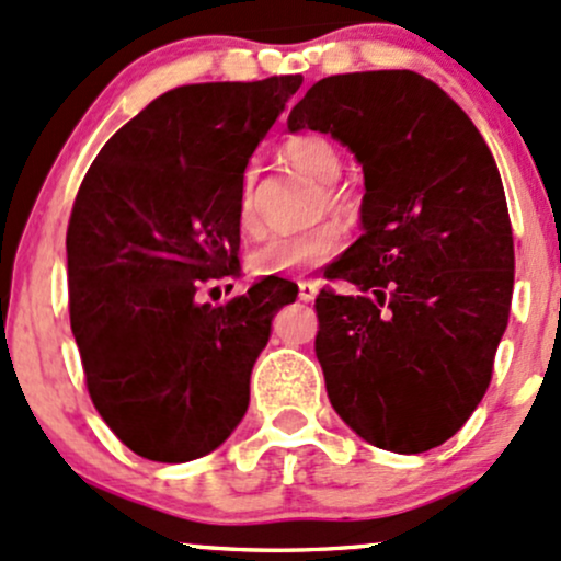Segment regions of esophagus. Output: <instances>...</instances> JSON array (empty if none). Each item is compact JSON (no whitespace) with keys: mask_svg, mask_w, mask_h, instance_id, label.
<instances>
[{"mask_svg":"<svg viewBox=\"0 0 561 561\" xmlns=\"http://www.w3.org/2000/svg\"><path fill=\"white\" fill-rule=\"evenodd\" d=\"M318 283L312 280H299V299L301 301H314V297H318Z\"/></svg>","mask_w":561,"mask_h":561,"instance_id":"34e87169","label":"esophagus"}]
</instances>
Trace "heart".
I'll use <instances>...</instances> for the list:
<instances>
[{"instance_id":"heart-1","label":"heart","mask_w":561,"mask_h":561,"mask_svg":"<svg viewBox=\"0 0 561 561\" xmlns=\"http://www.w3.org/2000/svg\"><path fill=\"white\" fill-rule=\"evenodd\" d=\"M283 159L299 172L310 174L320 185H333L342 174V159L329 140L318 135H305L291 140L283 148ZM350 214V201L342 191L329 187L325 198L320 201V211ZM238 230L247 238L262 236V219L254 198V172L243 174L241 191H238L236 206ZM344 247V232L336 222H323L318 228L297 232V236H275L260 249L249 254V267L254 275H291L301 270H312L318 264L333 260Z\"/></svg>"}]
</instances>
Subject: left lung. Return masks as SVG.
Masks as SVG:
<instances>
[{"mask_svg": "<svg viewBox=\"0 0 561 561\" xmlns=\"http://www.w3.org/2000/svg\"><path fill=\"white\" fill-rule=\"evenodd\" d=\"M363 167V236L320 291L314 355L333 411L365 443L424 453L467 424L508 323L514 238L493 153L416 71L320 79L288 113Z\"/></svg>", "mask_w": 561, "mask_h": 561, "instance_id": "obj_1", "label": "left lung"}]
</instances>
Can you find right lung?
Returning <instances> with one entry per match:
<instances>
[{
    "label": "right lung",
    "mask_w": 561,
    "mask_h": 561,
    "mask_svg": "<svg viewBox=\"0 0 561 561\" xmlns=\"http://www.w3.org/2000/svg\"><path fill=\"white\" fill-rule=\"evenodd\" d=\"M301 77L163 92L92 161L68 222L71 331L90 398L148 461L185 463L230 437L251 368L297 283L267 278L225 305L198 288L238 273V191Z\"/></svg>",
    "instance_id": "1"
}]
</instances>
